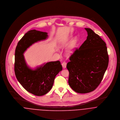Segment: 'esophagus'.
I'll return each instance as SVG.
<instances>
[{
	"instance_id": "34e87169",
	"label": "esophagus",
	"mask_w": 120,
	"mask_h": 120,
	"mask_svg": "<svg viewBox=\"0 0 120 120\" xmlns=\"http://www.w3.org/2000/svg\"><path fill=\"white\" fill-rule=\"evenodd\" d=\"M66 65H67V63H66L65 62H63L62 64V67H63V68L64 69H65V68H66Z\"/></svg>"
}]
</instances>
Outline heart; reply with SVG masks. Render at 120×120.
I'll list each match as a JSON object with an SVG mask.
<instances>
[{"label":"heart","mask_w":120,"mask_h":120,"mask_svg":"<svg viewBox=\"0 0 120 120\" xmlns=\"http://www.w3.org/2000/svg\"><path fill=\"white\" fill-rule=\"evenodd\" d=\"M77 43V39L75 38L72 40L70 44L68 46L67 50L66 53L68 56H71L72 55L75 50L76 45Z\"/></svg>","instance_id":"heart-1"}]
</instances>
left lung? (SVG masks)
I'll use <instances>...</instances> for the list:
<instances>
[{
    "label": "left lung",
    "mask_w": 120,
    "mask_h": 120,
    "mask_svg": "<svg viewBox=\"0 0 120 120\" xmlns=\"http://www.w3.org/2000/svg\"><path fill=\"white\" fill-rule=\"evenodd\" d=\"M85 29L86 40L70 56L66 66L69 85L79 94L90 93L98 86L109 62L106 43L90 28Z\"/></svg>",
    "instance_id": "1"
}]
</instances>
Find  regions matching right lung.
<instances>
[{
    "mask_svg": "<svg viewBox=\"0 0 120 120\" xmlns=\"http://www.w3.org/2000/svg\"><path fill=\"white\" fill-rule=\"evenodd\" d=\"M47 34L30 30L19 41L15 50L14 71L16 78L27 92L38 96L50 91L56 76L62 70V67L58 60L45 63L36 69H32L26 62L23 53L33 44L48 38Z\"/></svg>",
    "mask_w": 120,
    "mask_h": 120,
    "instance_id": "add662e5",
    "label": "right lung"
}]
</instances>
